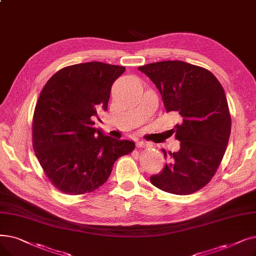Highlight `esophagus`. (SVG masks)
Returning <instances> with one entry per match:
<instances>
[{
  "label": "esophagus",
  "instance_id": "34e87169",
  "mask_svg": "<svg viewBox=\"0 0 256 256\" xmlns=\"http://www.w3.org/2000/svg\"><path fill=\"white\" fill-rule=\"evenodd\" d=\"M136 146L137 148H148L150 143H148L146 141H142V140H137L136 141Z\"/></svg>",
  "mask_w": 256,
  "mask_h": 256
}]
</instances>
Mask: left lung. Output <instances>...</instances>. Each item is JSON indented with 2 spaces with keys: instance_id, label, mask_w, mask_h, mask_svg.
Returning <instances> with one entry per match:
<instances>
[{
  "instance_id": "8db88e82",
  "label": "left lung",
  "mask_w": 256,
  "mask_h": 256,
  "mask_svg": "<svg viewBox=\"0 0 256 256\" xmlns=\"http://www.w3.org/2000/svg\"><path fill=\"white\" fill-rule=\"evenodd\" d=\"M159 90L168 113L179 118L172 130L180 150L162 148L164 168L150 176L159 190L190 194L204 187L224 157L231 118L224 88L210 71L181 60L139 66Z\"/></svg>"
}]
</instances>
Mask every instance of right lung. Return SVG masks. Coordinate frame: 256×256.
<instances>
[{"mask_svg": "<svg viewBox=\"0 0 256 256\" xmlns=\"http://www.w3.org/2000/svg\"><path fill=\"white\" fill-rule=\"evenodd\" d=\"M124 71L100 62L69 66L40 94L33 148L49 180L64 194L94 192L106 182L115 161L135 148L134 141L106 136L92 120L98 110H108L110 88Z\"/></svg>", "mask_w": 256, "mask_h": 256, "instance_id": "right-lung-1", "label": "right lung"}]
</instances>
